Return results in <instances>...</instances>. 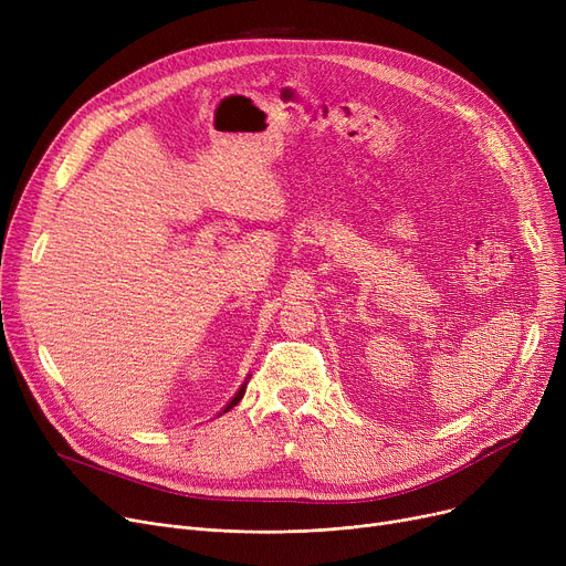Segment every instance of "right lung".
Listing matches in <instances>:
<instances>
[{"mask_svg":"<svg viewBox=\"0 0 566 566\" xmlns=\"http://www.w3.org/2000/svg\"><path fill=\"white\" fill-rule=\"evenodd\" d=\"M248 382H250V380H245V382L241 385V390H238V392L233 395V399H231V401L227 403V408H224L222 412H229V410H231V408H233V406H235L238 401H241V399H243V395H245V388H248Z\"/></svg>","mask_w":566,"mask_h":566,"instance_id":"right-lung-1","label":"right lung"}]
</instances>
